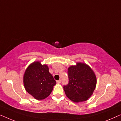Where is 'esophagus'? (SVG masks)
<instances>
[{
    "label": "esophagus",
    "mask_w": 121,
    "mask_h": 121,
    "mask_svg": "<svg viewBox=\"0 0 121 121\" xmlns=\"http://www.w3.org/2000/svg\"><path fill=\"white\" fill-rule=\"evenodd\" d=\"M57 82L58 84L60 83V82H61V80H57Z\"/></svg>",
    "instance_id": "esophagus-1"
}]
</instances>
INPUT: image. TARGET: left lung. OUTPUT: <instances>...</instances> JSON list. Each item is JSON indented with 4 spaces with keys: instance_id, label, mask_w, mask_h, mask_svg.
I'll return each mask as SVG.
<instances>
[{
    "instance_id": "1",
    "label": "left lung",
    "mask_w": 121,
    "mask_h": 121,
    "mask_svg": "<svg viewBox=\"0 0 121 121\" xmlns=\"http://www.w3.org/2000/svg\"><path fill=\"white\" fill-rule=\"evenodd\" d=\"M69 82L64 85L67 96L75 102L86 101L93 93L96 78L91 69L86 64L78 63L68 69Z\"/></svg>"
}]
</instances>
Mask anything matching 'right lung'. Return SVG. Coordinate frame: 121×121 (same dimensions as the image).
I'll use <instances>...</instances> for the list:
<instances>
[{
	"instance_id": "obj_1",
	"label": "right lung",
	"mask_w": 121,
	"mask_h": 121,
	"mask_svg": "<svg viewBox=\"0 0 121 121\" xmlns=\"http://www.w3.org/2000/svg\"><path fill=\"white\" fill-rule=\"evenodd\" d=\"M24 84L26 91L37 100H43L50 95L56 84L47 65L39 62L30 64L24 76Z\"/></svg>"
}]
</instances>
